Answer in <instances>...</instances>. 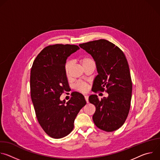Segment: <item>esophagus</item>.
I'll return each instance as SVG.
<instances>
[{
  "instance_id": "34e87169",
  "label": "esophagus",
  "mask_w": 160,
  "mask_h": 160,
  "mask_svg": "<svg viewBox=\"0 0 160 160\" xmlns=\"http://www.w3.org/2000/svg\"><path fill=\"white\" fill-rule=\"evenodd\" d=\"M84 98H85V99L86 102L88 103V96H85Z\"/></svg>"
}]
</instances>
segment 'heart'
<instances>
[{"instance_id": "obj_1", "label": "heart", "mask_w": 160, "mask_h": 160, "mask_svg": "<svg viewBox=\"0 0 160 160\" xmlns=\"http://www.w3.org/2000/svg\"><path fill=\"white\" fill-rule=\"evenodd\" d=\"M80 62L81 63L83 68H84L87 65L92 63V62H94V61L92 58H90L88 56H84V57H82V58H80ZM71 66H72V62L70 61H67L66 63V65H65V72L67 75L70 72ZM76 88L78 90H79V91H80V92H85L88 90L87 85L84 83H80V84L77 85Z\"/></svg>"}]
</instances>
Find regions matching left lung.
<instances>
[{"label":"left lung","instance_id":"8db88e82","mask_svg":"<svg viewBox=\"0 0 160 160\" xmlns=\"http://www.w3.org/2000/svg\"><path fill=\"white\" fill-rule=\"evenodd\" d=\"M79 46L96 62L98 75L94 78L92 91L103 92L106 88L108 93L101 101L96 94L89 96V102L96 106L93 121L102 130L115 131L123 125L130 108L132 83L126 57L119 48L104 39Z\"/></svg>","mask_w":160,"mask_h":160}]
</instances>
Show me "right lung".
<instances>
[{
  "mask_svg": "<svg viewBox=\"0 0 160 160\" xmlns=\"http://www.w3.org/2000/svg\"><path fill=\"white\" fill-rule=\"evenodd\" d=\"M79 49L75 45H49L38 54L31 69V98L37 120L45 132L54 139L62 138L73 130L78 113L86 104L78 92L66 103L60 99L69 88L66 59Z\"/></svg>",
  "mask_w": 160,
  "mask_h": 160,
  "instance_id": "obj_1",
  "label": "right lung"
}]
</instances>
